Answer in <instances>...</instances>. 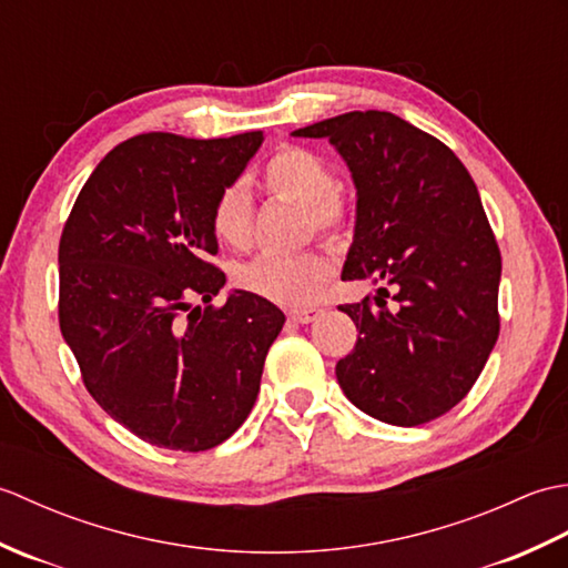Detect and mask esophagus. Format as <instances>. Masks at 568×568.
<instances>
[{
	"mask_svg": "<svg viewBox=\"0 0 568 568\" xmlns=\"http://www.w3.org/2000/svg\"><path fill=\"white\" fill-rule=\"evenodd\" d=\"M322 315H324V310H320V307H303V310H291V312H287V317H291L297 324H310V322L320 320Z\"/></svg>",
	"mask_w": 568,
	"mask_h": 568,
	"instance_id": "obj_1",
	"label": "esophagus"
}]
</instances>
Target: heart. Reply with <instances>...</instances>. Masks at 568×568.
Wrapping results in <instances>:
<instances>
[{"instance_id":"1","label":"heart","mask_w":568,"mask_h":568,"mask_svg":"<svg viewBox=\"0 0 568 568\" xmlns=\"http://www.w3.org/2000/svg\"><path fill=\"white\" fill-rule=\"evenodd\" d=\"M263 183L273 195L303 204L322 232L336 234L346 222L344 204L336 195L339 180L334 168L300 146L277 151L263 168ZM212 234L224 248H244L251 239V195L244 183L226 185L212 204ZM332 277V258L324 251H303L293 256L263 253L236 265L234 285L239 291L268 300L273 305L303 307L315 300Z\"/></svg>"}]
</instances>
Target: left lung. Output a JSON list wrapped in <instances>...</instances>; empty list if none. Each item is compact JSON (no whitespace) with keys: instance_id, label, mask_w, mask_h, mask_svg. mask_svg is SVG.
Wrapping results in <instances>:
<instances>
[{"instance_id":"8db88e82","label":"left lung","mask_w":568,"mask_h":568,"mask_svg":"<svg viewBox=\"0 0 568 568\" xmlns=\"http://www.w3.org/2000/svg\"><path fill=\"white\" fill-rule=\"evenodd\" d=\"M293 136L329 139L344 159L356 224L342 277L381 285L373 303L342 305L358 342L336 381L388 425L442 417L474 388L500 332V251L476 183L442 141L390 112H346Z\"/></svg>"}]
</instances>
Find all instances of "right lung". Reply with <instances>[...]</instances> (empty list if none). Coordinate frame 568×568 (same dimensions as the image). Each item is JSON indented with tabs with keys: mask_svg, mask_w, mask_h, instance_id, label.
<instances>
[{
	"mask_svg": "<svg viewBox=\"0 0 568 568\" xmlns=\"http://www.w3.org/2000/svg\"><path fill=\"white\" fill-rule=\"evenodd\" d=\"M232 139L141 134L119 143L80 190L60 236V332L84 388L139 439L204 452L244 425L285 315L229 293L207 261L210 214L261 149ZM209 307L191 310V300Z\"/></svg>",
	"mask_w": 568,
	"mask_h": 568,
	"instance_id": "add662e5",
	"label": "right lung"
}]
</instances>
